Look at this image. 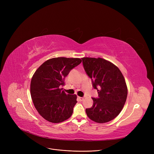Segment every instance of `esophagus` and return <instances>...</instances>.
Wrapping results in <instances>:
<instances>
[{
  "label": "esophagus",
  "instance_id": "34e87169",
  "mask_svg": "<svg viewBox=\"0 0 154 154\" xmlns=\"http://www.w3.org/2000/svg\"><path fill=\"white\" fill-rule=\"evenodd\" d=\"M77 99H79V101H82L84 100V97H78Z\"/></svg>",
  "mask_w": 154,
  "mask_h": 154
}]
</instances>
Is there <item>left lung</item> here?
I'll use <instances>...</instances> for the list:
<instances>
[{"label":"left lung","mask_w":154,"mask_h":154,"mask_svg":"<svg viewBox=\"0 0 154 154\" xmlns=\"http://www.w3.org/2000/svg\"><path fill=\"white\" fill-rule=\"evenodd\" d=\"M84 69L97 90L98 97H92V107L85 109L88 118L97 123L115 119L122 110L127 97L125 79L119 69L102 58H82Z\"/></svg>","instance_id":"left-lung-1"}]
</instances>
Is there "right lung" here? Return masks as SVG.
Wrapping results in <instances>:
<instances>
[{
  "label": "right lung",
  "mask_w": 154,
  "mask_h": 154,
  "mask_svg": "<svg viewBox=\"0 0 154 154\" xmlns=\"http://www.w3.org/2000/svg\"><path fill=\"white\" fill-rule=\"evenodd\" d=\"M78 58L57 57L47 60L31 80L30 94L39 114L48 122L60 123L72 114L76 95L66 94L60 87L72 69L81 63Z\"/></svg>",
  "instance_id": "1"
}]
</instances>
